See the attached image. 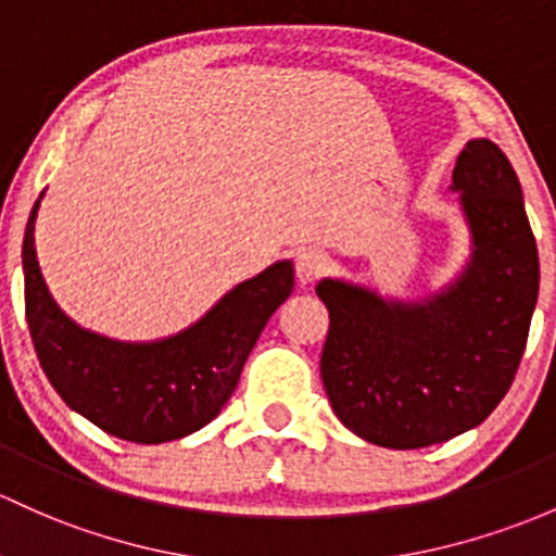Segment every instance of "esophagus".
Wrapping results in <instances>:
<instances>
[{
  "label": "esophagus",
  "instance_id": "1",
  "mask_svg": "<svg viewBox=\"0 0 556 556\" xmlns=\"http://www.w3.org/2000/svg\"><path fill=\"white\" fill-rule=\"evenodd\" d=\"M294 267H296V280H300L302 286H309L328 270V260L320 252L307 249V252H302L300 256H296Z\"/></svg>",
  "mask_w": 556,
  "mask_h": 556
}]
</instances>
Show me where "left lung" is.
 I'll list each match as a JSON object with an SVG mask.
<instances>
[{
	"mask_svg": "<svg viewBox=\"0 0 556 556\" xmlns=\"http://www.w3.org/2000/svg\"><path fill=\"white\" fill-rule=\"evenodd\" d=\"M451 190L471 252L424 300H390L324 278L328 307L320 376L333 414L357 438L410 451L456 438L509 392L539 302V249L509 159L485 137L458 153Z\"/></svg>",
	"mask_w": 556,
	"mask_h": 556,
	"instance_id": "8db88e82",
	"label": "left lung"
}]
</instances>
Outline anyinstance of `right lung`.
<instances>
[{
	"label": "right lung",
	"mask_w": 556,
	"mask_h": 556,
	"mask_svg": "<svg viewBox=\"0 0 556 556\" xmlns=\"http://www.w3.org/2000/svg\"><path fill=\"white\" fill-rule=\"evenodd\" d=\"M23 236L26 318L47 379L71 410L129 443L159 445L199 432L228 403L270 315L294 291V265L280 260L230 289L193 326L156 342H118L81 328L41 278L34 225Z\"/></svg>",
	"instance_id": "add662e5"
}]
</instances>
